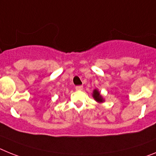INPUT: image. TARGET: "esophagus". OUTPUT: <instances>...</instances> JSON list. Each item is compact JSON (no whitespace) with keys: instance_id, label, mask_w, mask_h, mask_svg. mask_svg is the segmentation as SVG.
Masks as SVG:
<instances>
[{"instance_id":"1","label":"esophagus","mask_w":156,"mask_h":156,"mask_svg":"<svg viewBox=\"0 0 156 156\" xmlns=\"http://www.w3.org/2000/svg\"><path fill=\"white\" fill-rule=\"evenodd\" d=\"M76 90H82V89H83V86H77L75 87Z\"/></svg>"}]
</instances>
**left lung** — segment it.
<instances>
[{
  "label": "left lung",
  "instance_id": "obj_1",
  "mask_svg": "<svg viewBox=\"0 0 156 156\" xmlns=\"http://www.w3.org/2000/svg\"><path fill=\"white\" fill-rule=\"evenodd\" d=\"M93 96H94V99L96 101H99V102H102L103 101V99L102 98H101V96L100 95V93L98 92L97 90H94Z\"/></svg>",
  "mask_w": 156,
  "mask_h": 156
}]
</instances>
